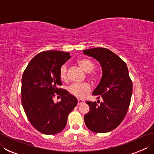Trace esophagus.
Wrapping results in <instances>:
<instances>
[{
  "label": "esophagus",
  "instance_id": "34e87169",
  "mask_svg": "<svg viewBox=\"0 0 154 154\" xmlns=\"http://www.w3.org/2000/svg\"><path fill=\"white\" fill-rule=\"evenodd\" d=\"M85 103V100H82V99H78V105H80V104H83Z\"/></svg>",
  "mask_w": 154,
  "mask_h": 154
}]
</instances>
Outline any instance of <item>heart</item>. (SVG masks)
<instances>
[{
  "label": "heart",
  "instance_id": "b5f03b06",
  "mask_svg": "<svg viewBox=\"0 0 154 154\" xmlns=\"http://www.w3.org/2000/svg\"><path fill=\"white\" fill-rule=\"evenodd\" d=\"M78 64L86 72H90L94 68V64L92 61L88 59H81L78 61ZM90 76L92 78H96L97 75L94 73H91ZM60 77L62 81H66L67 79V65L64 64L62 65L60 70ZM91 85L88 83H74L69 88V91L73 95L79 97L85 98L91 91Z\"/></svg>",
  "mask_w": 154,
  "mask_h": 154
}]
</instances>
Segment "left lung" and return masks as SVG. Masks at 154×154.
Masks as SVG:
<instances>
[{"instance_id": "1", "label": "left lung", "mask_w": 154, "mask_h": 154, "mask_svg": "<svg viewBox=\"0 0 154 154\" xmlns=\"http://www.w3.org/2000/svg\"><path fill=\"white\" fill-rule=\"evenodd\" d=\"M85 55L96 59L102 67L103 76L93 95L103 101H87L89 112L84 116L87 127L92 132H110L122 122L128 109L132 94V81L127 65L119 55L104 48L83 50Z\"/></svg>"}]
</instances>
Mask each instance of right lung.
Listing matches in <instances>:
<instances>
[{
  "label": "right lung",
  "instance_id": "add662e5",
  "mask_svg": "<svg viewBox=\"0 0 154 154\" xmlns=\"http://www.w3.org/2000/svg\"><path fill=\"white\" fill-rule=\"evenodd\" d=\"M71 57L61 51H42L25 69L22 78V103L31 124L42 134L54 135L61 132L67 117L77 104L74 96L61 88V67ZM62 100L55 103L53 98Z\"/></svg>",
  "mask_w": 154,
  "mask_h": 154
}]
</instances>
